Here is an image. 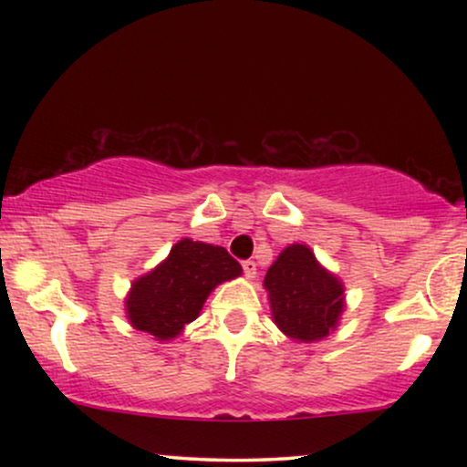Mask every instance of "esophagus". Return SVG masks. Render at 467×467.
<instances>
[{
  "label": "esophagus",
  "mask_w": 467,
  "mask_h": 467,
  "mask_svg": "<svg viewBox=\"0 0 467 467\" xmlns=\"http://www.w3.org/2000/svg\"><path fill=\"white\" fill-rule=\"evenodd\" d=\"M241 267H244V275H245V278H250V281L256 276V264H254V261H244Z\"/></svg>",
  "instance_id": "obj_1"
}]
</instances>
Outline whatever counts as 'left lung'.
Wrapping results in <instances>:
<instances>
[{
  "label": "left lung",
  "instance_id": "8db88e82",
  "mask_svg": "<svg viewBox=\"0 0 467 467\" xmlns=\"http://www.w3.org/2000/svg\"><path fill=\"white\" fill-rule=\"evenodd\" d=\"M264 285L276 327L296 342L323 340L345 312L340 278L325 270L303 244L287 245L278 254Z\"/></svg>",
  "mask_w": 467,
  "mask_h": 467
}]
</instances>
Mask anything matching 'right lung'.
<instances>
[{
    "mask_svg": "<svg viewBox=\"0 0 467 467\" xmlns=\"http://www.w3.org/2000/svg\"><path fill=\"white\" fill-rule=\"evenodd\" d=\"M239 275L241 265L223 248L182 239L162 264L133 281L125 301L127 318L138 331L173 340L200 316L208 294Z\"/></svg>",
    "mask_w": 467,
    "mask_h": 467,
    "instance_id": "add662e5",
    "label": "right lung"
}]
</instances>
